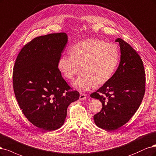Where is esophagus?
I'll list each match as a JSON object with an SVG mask.
<instances>
[{
    "label": "esophagus",
    "mask_w": 156,
    "mask_h": 156,
    "mask_svg": "<svg viewBox=\"0 0 156 156\" xmlns=\"http://www.w3.org/2000/svg\"><path fill=\"white\" fill-rule=\"evenodd\" d=\"M85 98H86V95H85L83 93H80V100H85Z\"/></svg>",
    "instance_id": "1"
}]
</instances>
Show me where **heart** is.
Masks as SVG:
<instances>
[{"mask_svg":"<svg viewBox=\"0 0 156 156\" xmlns=\"http://www.w3.org/2000/svg\"><path fill=\"white\" fill-rule=\"evenodd\" d=\"M119 61V52L114 44L91 39L74 44L70 54L60 56L58 67L67 80H72L81 70L73 86L80 91H86L95 84L102 85L108 82Z\"/></svg>","mask_w":156,"mask_h":156,"instance_id":"b5f03b06","label":"heart"}]
</instances>
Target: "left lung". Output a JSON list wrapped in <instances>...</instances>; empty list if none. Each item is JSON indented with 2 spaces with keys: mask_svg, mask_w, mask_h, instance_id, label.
<instances>
[{
  "mask_svg": "<svg viewBox=\"0 0 156 156\" xmlns=\"http://www.w3.org/2000/svg\"><path fill=\"white\" fill-rule=\"evenodd\" d=\"M120 62L116 72L90 97L99 100L102 108L94 115L99 128L111 132L128 122L137 112L145 93V72L139 55L120 38Z\"/></svg>",
  "mask_w": 156,
  "mask_h": 156,
  "instance_id": "1",
  "label": "left lung"
}]
</instances>
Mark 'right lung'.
Here are the masks:
<instances>
[{
	"instance_id": "obj_1",
	"label": "right lung",
	"mask_w": 156,
	"mask_h": 156,
	"mask_svg": "<svg viewBox=\"0 0 156 156\" xmlns=\"http://www.w3.org/2000/svg\"><path fill=\"white\" fill-rule=\"evenodd\" d=\"M67 41L64 32L34 38L23 47L13 67V86L19 107L30 122L44 131L61 127L69 104L80 97L58 67Z\"/></svg>"
}]
</instances>
